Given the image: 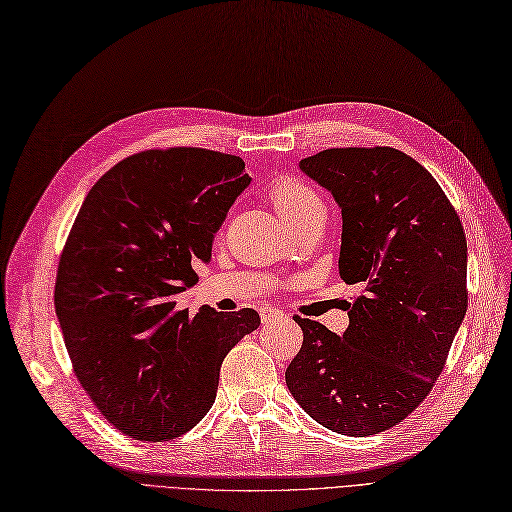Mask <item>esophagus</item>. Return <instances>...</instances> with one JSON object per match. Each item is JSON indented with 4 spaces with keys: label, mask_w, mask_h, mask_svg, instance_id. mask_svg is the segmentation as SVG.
Here are the masks:
<instances>
[{
    "label": "esophagus",
    "mask_w": 512,
    "mask_h": 512,
    "mask_svg": "<svg viewBox=\"0 0 512 512\" xmlns=\"http://www.w3.org/2000/svg\"><path fill=\"white\" fill-rule=\"evenodd\" d=\"M286 313L281 309H273V307H262L260 309V320L264 324H271V322H277V320H284Z\"/></svg>",
    "instance_id": "esophagus-1"
}]
</instances>
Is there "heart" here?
I'll return each instance as SVG.
<instances>
[{
    "instance_id": "b5f03b06",
    "label": "heart",
    "mask_w": 512,
    "mask_h": 512,
    "mask_svg": "<svg viewBox=\"0 0 512 512\" xmlns=\"http://www.w3.org/2000/svg\"><path fill=\"white\" fill-rule=\"evenodd\" d=\"M269 199L286 224L305 216L313 207H320L322 199L313 188L294 178H277L269 188Z\"/></svg>"
}]
</instances>
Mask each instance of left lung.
Segmentation results:
<instances>
[{"label": "left lung", "mask_w": 512, "mask_h": 512, "mask_svg": "<svg viewBox=\"0 0 512 512\" xmlns=\"http://www.w3.org/2000/svg\"><path fill=\"white\" fill-rule=\"evenodd\" d=\"M298 167L339 203V273L362 294L343 334L294 317L303 347L288 390L332 432L379 434L409 417L445 368L468 307L464 226L428 169L396 148H330Z\"/></svg>", "instance_id": "left-lung-1"}]
</instances>
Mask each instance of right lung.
I'll use <instances>...</instances> for the list:
<instances>
[{
	"label": "right lung",
	"instance_id": "add662e5",
	"mask_svg": "<svg viewBox=\"0 0 512 512\" xmlns=\"http://www.w3.org/2000/svg\"><path fill=\"white\" fill-rule=\"evenodd\" d=\"M250 182L239 156L169 148L125 158L86 195L59 260L55 311L78 381L122 434L163 443L195 428L222 360L260 326L254 309H178Z\"/></svg>",
	"mask_w": 512,
	"mask_h": 512
}]
</instances>
